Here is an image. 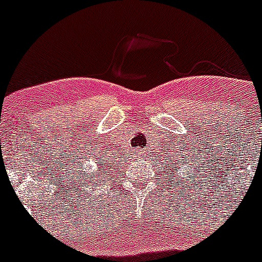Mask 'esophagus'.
<instances>
[{"mask_svg": "<svg viewBox=\"0 0 262 262\" xmlns=\"http://www.w3.org/2000/svg\"><path fill=\"white\" fill-rule=\"evenodd\" d=\"M138 154H139V152H138Z\"/></svg>", "mask_w": 262, "mask_h": 262, "instance_id": "34e87169", "label": "esophagus"}]
</instances>
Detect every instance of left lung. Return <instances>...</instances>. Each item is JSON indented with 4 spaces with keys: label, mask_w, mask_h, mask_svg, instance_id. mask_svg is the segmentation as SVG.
Instances as JSON below:
<instances>
[{
    "label": "left lung",
    "mask_w": 262,
    "mask_h": 262,
    "mask_svg": "<svg viewBox=\"0 0 262 262\" xmlns=\"http://www.w3.org/2000/svg\"><path fill=\"white\" fill-rule=\"evenodd\" d=\"M171 162V167H174V164H172V161H170ZM178 162H179V160H178ZM175 164H177V162H175ZM169 169H170V166H169Z\"/></svg>",
    "instance_id": "left-lung-1"
}]
</instances>
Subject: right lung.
I'll return each mask as SVG.
<instances>
[{"label":"right lung","instance_id":"1","mask_svg":"<svg viewBox=\"0 0 262 262\" xmlns=\"http://www.w3.org/2000/svg\"><path fill=\"white\" fill-rule=\"evenodd\" d=\"M102 157H103V156H102ZM110 167H111V166H108V162L105 161V162H103V164H102V169H101L100 171H102V170H108V169H110ZM100 174L102 175V172H100Z\"/></svg>","mask_w":262,"mask_h":262}]
</instances>
